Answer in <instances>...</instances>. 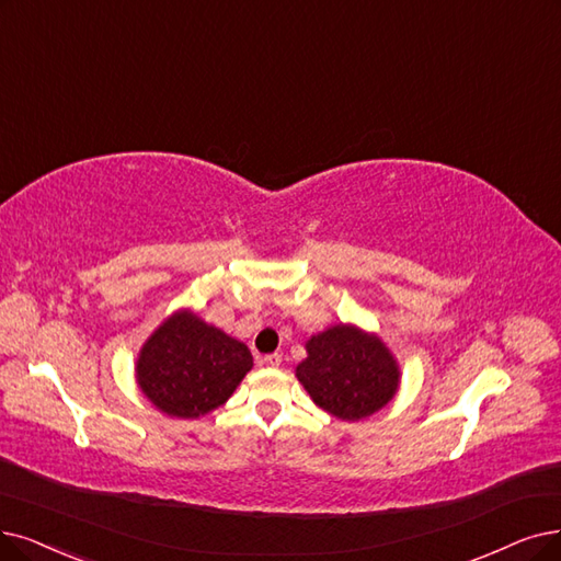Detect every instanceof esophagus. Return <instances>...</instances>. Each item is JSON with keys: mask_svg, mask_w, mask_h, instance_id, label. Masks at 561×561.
Instances as JSON below:
<instances>
[{"mask_svg": "<svg viewBox=\"0 0 561 561\" xmlns=\"http://www.w3.org/2000/svg\"><path fill=\"white\" fill-rule=\"evenodd\" d=\"M280 362H283V356L276 354V352H274V354H266V356L260 358V364H264L266 368H278Z\"/></svg>", "mask_w": 561, "mask_h": 561, "instance_id": "1", "label": "esophagus"}]
</instances>
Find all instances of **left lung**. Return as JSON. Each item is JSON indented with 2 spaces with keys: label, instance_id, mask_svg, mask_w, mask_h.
<instances>
[{
  "label": "left lung",
  "instance_id": "left-lung-1",
  "mask_svg": "<svg viewBox=\"0 0 561 561\" xmlns=\"http://www.w3.org/2000/svg\"><path fill=\"white\" fill-rule=\"evenodd\" d=\"M295 375L310 400L341 421L373 416L400 389V366L387 343L350 322L310 335Z\"/></svg>",
  "mask_w": 561,
  "mask_h": 561
}]
</instances>
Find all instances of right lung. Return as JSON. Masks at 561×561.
<instances>
[{
  "label": "right lung",
  "mask_w": 561,
  "mask_h": 561,
  "mask_svg": "<svg viewBox=\"0 0 561 561\" xmlns=\"http://www.w3.org/2000/svg\"><path fill=\"white\" fill-rule=\"evenodd\" d=\"M251 368L253 354L241 341L179 308L142 343L136 382L159 412L199 419L226 405Z\"/></svg>",
  "instance_id": "right-lung-1"
}]
</instances>
